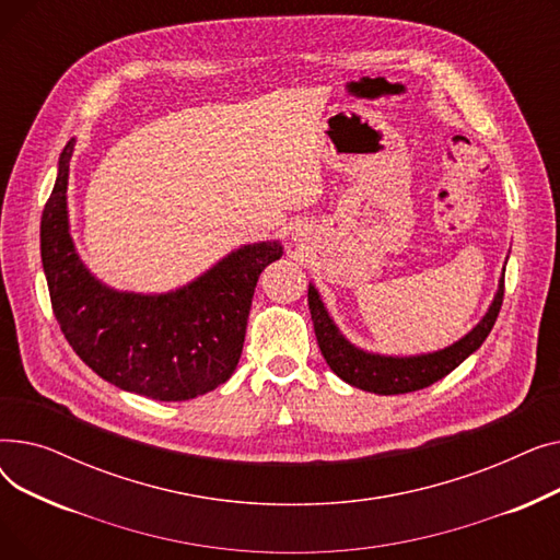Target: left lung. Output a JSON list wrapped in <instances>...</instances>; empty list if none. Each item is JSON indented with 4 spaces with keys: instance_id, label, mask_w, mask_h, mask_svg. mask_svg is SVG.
<instances>
[{
    "instance_id": "1",
    "label": "left lung",
    "mask_w": 560,
    "mask_h": 560,
    "mask_svg": "<svg viewBox=\"0 0 560 560\" xmlns=\"http://www.w3.org/2000/svg\"><path fill=\"white\" fill-rule=\"evenodd\" d=\"M502 302H504V272H502V279H499L494 300L486 311L483 319L458 342L420 357H384V354H372V351L351 345L334 325V319L329 317V311L325 308V304H322L315 285L313 283L308 285V308H311L313 329L317 336L322 357H325L327 365L345 381V384L368 393H376V395L416 393L447 376L483 345L490 329L494 327V319L499 315V308H502Z\"/></svg>"
}]
</instances>
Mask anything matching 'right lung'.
Returning <instances> with one entry per match:
<instances>
[{"instance_id": "obj_1", "label": "right lung", "mask_w": 560, "mask_h": 560, "mask_svg": "<svg viewBox=\"0 0 560 560\" xmlns=\"http://www.w3.org/2000/svg\"><path fill=\"white\" fill-rule=\"evenodd\" d=\"M74 138L58 159L40 220V256L56 322L77 357L108 384L159 401L215 390L243 354L260 272L283 256L279 241L243 245L211 270L161 295L104 285L79 258L68 222Z\"/></svg>"}]
</instances>
